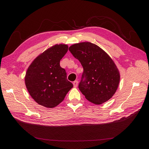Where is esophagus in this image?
I'll list each match as a JSON object with an SVG mask.
<instances>
[{"mask_svg":"<svg viewBox=\"0 0 149 149\" xmlns=\"http://www.w3.org/2000/svg\"><path fill=\"white\" fill-rule=\"evenodd\" d=\"M78 81H74L73 82V86L74 87H77L78 86Z\"/></svg>","mask_w":149,"mask_h":149,"instance_id":"esophagus-1","label":"esophagus"}]
</instances>
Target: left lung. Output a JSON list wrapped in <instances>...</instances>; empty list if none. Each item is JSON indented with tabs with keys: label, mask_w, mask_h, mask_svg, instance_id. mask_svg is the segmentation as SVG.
<instances>
[{
	"label": "left lung",
	"mask_w": 149,
	"mask_h": 149,
	"mask_svg": "<svg viewBox=\"0 0 149 149\" xmlns=\"http://www.w3.org/2000/svg\"><path fill=\"white\" fill-rule=\"evenodd\" d=\"M69 50L83 68L78 88L86 100L101 104L113 96L118 88L120 74L111 58L90 42L74 44Z\"/></svg>",
	"instance_id": "1"
}]
</instances>
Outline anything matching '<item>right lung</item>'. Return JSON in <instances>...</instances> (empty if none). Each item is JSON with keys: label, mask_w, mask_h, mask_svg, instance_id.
<instances>
[{"label": "right lung", "mask_w": 149, "mask_h": 149, "mask_svg": "<svg viewBox=\"0 0 149 149\" xmlns=\"http://www.w3.org/2000/svg\"><path fill=\"white\" fill-rule=\"evenodd\" d=\"M66 45H55L37 56L26 71L25 82L30 95L38 104L56 107L73 87L60 62L68 52Z\"/></svg>", "instance_id": "right-lung-1"}]
</instances>
